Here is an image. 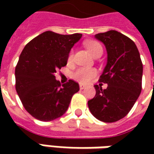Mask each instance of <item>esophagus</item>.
<instances>
[{"label": "esophagus", "mask_w": 154, "mask_h": 154, "mask_svg": "<svg viewBox=\"0 0 154 154\" xmlns=\"http://www.w3.org/2000/svg\"><path fill=\"white\" fill-rule=\"evenodd\" d=\"M85 88H86V86H84V85H80V90H83V89H85Z\"/></svg>", "instance_id": "esophagus-1"}]
</instances>
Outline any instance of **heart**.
I'll list each match as a JSON object with an SVG mask.
<instances>
[{
    "label": "heart",
    "instance_id": "obj_1",
    "mask_svg": "<svg viewBox=\"0 0 154 154\" xmlns=\"http://www.w3.org/2000/svg\"><path fill=\"white\" fill-rule=\"evenodd\" d=\"M86 49L92 54L94 57L98 55H102L103 53V47L97 41L90 40L85 43ZM74 58V52L71 51L68 56V62H71ZM96 75V70L93 68H80L76 69L73 74V78L74 80L79 81L80 83H87Z\"/></svg>",
    "mask_w": 154,
    "mask_h": 154
}]
</instances>
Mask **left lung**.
<instances>
[{
  "label": "left lung",
  "mask_w": 154,
  "mask_h": 154,
  "mask_svg": "<svg viewBox=\"0 0 154 154\" xmlns=\"http://www.w3.org/2000/svg\"><path fill=\"white\" fill-rule=\"evenodd\" d=\"M95 38L107 51V64L95 85V97L88 101L92 115L99 121L114 122L123 118L132 109L141 92L143 66L135 44L116 31L98 33Z\"/></svg>",
  "instance_id": "left-lung-1"
}]
</instances>
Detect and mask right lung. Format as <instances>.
Listing matches in <instances>:
<instances>
[{
	"label": "right lung",
	"instance_id": "obj_1",
	"mask_svg": "<svg viewBox=\"0 0 154 154\" xmlns=\"http://www.w3.org/2000/svg\"><path fill=\"white\" fill-rule=\"evenodd\" d=\"M82 34L43 32L27 44L15 68V88L26 111L39 121L62 116L79 84L69 80L61 85L55 74L67 65L70 50Z\"/></svg>",
	"mask_w": 154,
	"mask_h": 154
}]
</instances>
